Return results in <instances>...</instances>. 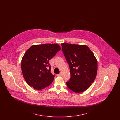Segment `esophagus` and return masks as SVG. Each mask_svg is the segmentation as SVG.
I'll return each mask as SVG.
<instances>
[{
    "mask_svg": "<svg viewBox=\"0 0 120 120\" xmlns=\"http://www.w3.org/2000/svg\"><path fill=\"white\" fill-rule=\"evenodd\" d=\"M57 76H61V75H62V73H60L59 74H57Z\"/></svg>",
    "mask_w": 120,
    "mask_h": 120,
    "instance_id": "1",
    "label": "esophagus"
}]
</instances>
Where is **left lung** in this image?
Instances as JSON below:
<instances>
[{
  "label": "left lung",
  "instance_id": "1",
  "mask_svg": "<svg viewBox=\"0 0 120 120\" xmlns=\"http://www.w3.org/2000/svg\"><path fill=\"white\" fill-rule=\"evenodd\" d=\"M61 45L71 73L67 86L75 93L86 91L96 76L98 62L96 57L87 46L67 43Z\"/></svg>",
  "mask_w": 120,
  "mask_h": 120
}]
</instances>
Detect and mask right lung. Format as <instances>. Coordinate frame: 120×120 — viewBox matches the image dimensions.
I'll list each match as a JSON object with an SVG mask.
<instances>
[{"label": "right lung", "mask_w": 120, "mask_h": 120, "mask_svg": "<svg viewBox=\"0 0 120 120\" xmlns=\"http://www.w3.org/2000/svg\"><path fill=\"white\" fill-rule=\"evenodd\" d=\"M60 50L61 47L57 44H45L31 46L26 52L21 61V69L29 86L40 90L51 84L54 75L50 72L49 62Z\"/></svg>", "instance_id": "obj_1"}]
</instances>
